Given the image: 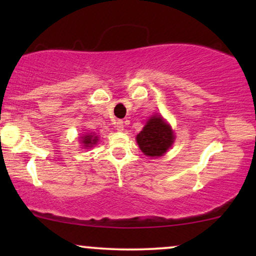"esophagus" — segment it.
<instances>
[{"instance_id": "34e87169", "label": "esophagus", "mask_w": 256, "mask_h": 256, "mask_svg": "<svg viewBox=\"0 0 256 256\" xmlns=\"http://www.w3.org/2000/svg\"><path fill=\"white\" fill-rule=\"evenodd\" d=\"M115 129H116L118 132L124 130V121L118 120L116 122H115Z\"/></svg>"}]
</instances>
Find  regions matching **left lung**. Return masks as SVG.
<instances>
[{
	"label": "left lung",
	"instance_id": "8db88e82",
	"mask_svg": "<svg viewBox=\"0 0 256 256\" xmlns=\"http://www.w3.org/2000/svg\"><path fill=\"white\" fill-rule=\"evenodd\" d=\"M140 149L146 156H163L174 141V130L160 115H152L136 136Z\"/></svg>",
	"mask_w": 256,
	"mask_h": 256
}]
</instances>
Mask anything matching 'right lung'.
Listing matches in <instances>:
<instances>
[{"instance_id": "obj_1", "label": "right lung", "mask_w": 256, "mask_h": 256, "mask_svg": "<svg viewBox=\"0 0 256 256\" xmlns=\"http://www.w3.org/2000/svg\"><path fill=\"white\" fill-rule=\"evenodd\" d=\"M99 141V138H98L96 134H85L82 138H80V143H82L84 148H90L94 144H96V142Z\"/></svg>"}]
</instances>
